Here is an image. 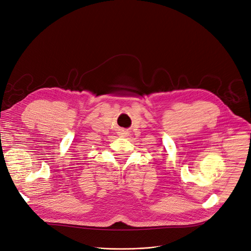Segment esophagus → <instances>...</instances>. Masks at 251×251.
Listing matches in <instances>:
<instances>
[{
	"label": "esophagus",
	"mask_w": 251,
	"mask_h": 251,
	"mask_svg": "<svg viewBox=\"0 0 251 251\" xmlns=\"http://www.w3.org/2000/svg\"><path fill=\"white\" fill-rule=\"evenodd\" d=\"M118 133H119L118 135L120 136V137H126V136L128 135V131H126V130H124V129H121Z\"/></svg>",
	"instance_id": "1"
}]
</instances>
